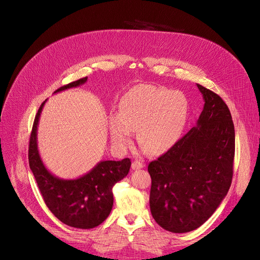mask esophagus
<instances>
[{
  "label": "esophagus",
  "instance_id": "obj_1",
  "mask_svg": "<svg viewBox=\"0 0 260 260\" xmlns=\"http://www.w3.org/2000/svg\"><path fill=\"white\" fill-rule=\"evenodd\" d=\"M144 167V165L142 162L138 161V160H135L133 163H132V169L133 170H140Z\"/></svg>",
  "mask_w": 260,
  "mask_h": 260
}]
</instances>
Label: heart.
<instances>
[{
    "label": "heart",
    "mask_w": 260,
    "mask_h": 260,
    "mask_svg": "<svg viewBox=\"0 0 260 260\" xmlns=\"http://www.w3.org/2000/svg\"><path fill=\"white\" fill-rule=\"evenodd\" d=\"M189 105L181 91L141 84L127 91L119 114L109 117L113 144L124 149L137 129V140L148 154L160 155L178 141L188 118Z\"/></svg>",
    "instance_id": "1"
}]
</instances>
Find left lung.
<instances>
[{"label": "left lung", "mask_w": 260, "mask_h": 260, "mask_svg": "<svg viewBox=\"0 0 260 260\" xmlns=\"http://www.w3.org/2000/svg\"><path fill=\"white\" fill-rule=\"evenodd\" d=\"M197 87L204 105L196 125L147 168L151 213L172 233H186L206 222L233 177L235 129L230 109L217 93Z\"/></svg>", "instance_id": "1"}]
</instances>
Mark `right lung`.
<instances>
[{
  "instance_id": "obj_1",
  "label": "right lung",
  "mask_w": 260,
  "mask_h": 260,
  "mask_svg": "<svg viewBox=\"0 0 260 260\" xmlns=\"http://www.w3.org/2000/svg\"><path fill=\"white\" fill-rule=\"evenodd\" d=\"M87 77L64 85L54 93L84 84ZM45 100L36 115L29 140V168L50 212L63 223L77 229H92L111 214L114 204L113 186L128 174L131 159L103 160L77 179H61L44 166L38 148V125Z\"/></svg>"
}]
</instances>
